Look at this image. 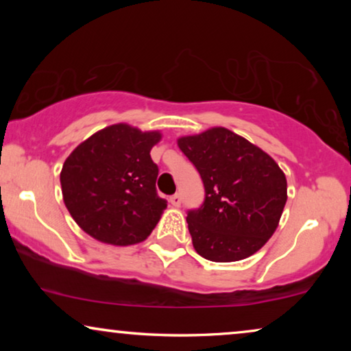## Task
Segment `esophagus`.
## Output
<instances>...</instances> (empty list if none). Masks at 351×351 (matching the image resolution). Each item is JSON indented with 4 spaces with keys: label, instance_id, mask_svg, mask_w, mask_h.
Returning a JSON list of instances; mask_svg holds the SVG:
<instances>
[{
    "label": "esophagus",
    "instance_id": "esophagus-1",
    "mask_svg": "<svg viewBox=\"0 0 351 351\" xmlns=\"http://www.w3.org/2000/svg\"><path fill=\"white\" fill-rule=\"evenodd\" d=\"M169 203L174 206V208H179L180 206V203H182V196L179 195V193H176V195H172L171 198H169Z\"/></svg>",
    "mask_w": 351,
    "mask_h": 351
}]
</instances>
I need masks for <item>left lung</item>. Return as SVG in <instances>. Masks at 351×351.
Masks as SVG:
<instances>
[{
  "instance_id": "left-lung-1",
  "label": "left lung",
  "mask_w": 351,
  "mask_h": 351,
  "mask_svg": "<svg viewBox=\"0 0 351 351\" xmlns=\"http://www.w3.org/2000/svg\"><path fill=\"white\" fill-rule=\"evenodd\" d=\"M177 145L206 190L203 206L186 215L195 251L213 262H237L265 246L287 201V180L278 162L222 126L182 136Z\"/></svg>"
}]
</instances>
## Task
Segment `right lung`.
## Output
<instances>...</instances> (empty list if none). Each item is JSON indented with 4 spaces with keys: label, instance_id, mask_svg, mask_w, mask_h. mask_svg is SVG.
<instances>
[{
    "label": "right lung",
    "instance_id": "add662e5",
    "mask_svg": "<svg viewBox=\"0 0 351 351\" xmlns=\"http://www.w3.org/2000/svg\"><path fill=\"white\" fill-rule=\"evenodd\" d=\"M161 131L118 123L81 142L60 171L64 203L78 227L112 246L145 241L167 203L156 195L150 152Z\"/></svg>",
    "mask_w": 351,
    "mask_h": 351
}]
</instances>
